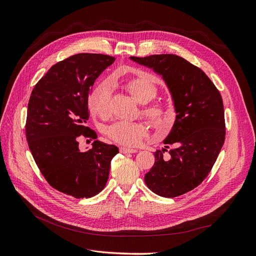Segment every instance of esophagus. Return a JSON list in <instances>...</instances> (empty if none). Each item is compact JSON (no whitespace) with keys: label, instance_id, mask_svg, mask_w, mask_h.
I'll return each instance as SVG.
<instances>
[{"label":"esophagus","instance_id":"34e87169","mask_svg":"<svg viewBox=\"0 0 256 256\" xmlns=\"http://www.w3.org/2000/svg\"><path fill=\"white\" fill-rule=\"evenodd\" d=\"M120 151L124 154H126V153H136V149H130V148H126V147H120Z\"/></svg>","mask_w":256,"mask_h":256}]
</instances>
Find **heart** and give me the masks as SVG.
Instances as JSON below:
<instances>
[{
	"mask_svg": "<svg viewBox=\"0 0 256 256\" xmlns=\"http://www.w3.org/2000/svg\"><path fill=\"white\" fill-rule=\"evenodd\" d=\"M116 84V82H112ZM124 88L138 103L147 104L157 96V88L147 78H134L122 84ZM110 88L106 84L97 86L88 99L90 112L106 118L109 113ZM143 114L150 122L159 130L168 128L174 120V111L164 104L154 103L146 105ZM105 134L114 142L124 146H136L147 134V126L142 122H115L108 126Z\"/></svg>",
	"mask_w": 256,
	"mask_h": 256,
	"instance_id": "heart-1",
	"label": "heart"
}]
</instances>
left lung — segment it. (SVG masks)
<instances>
[{
    "label": "left lung",
    "mask_w": 256,
    "mask_h": 256,
    "mask_svg": "<svg viewBox=\"0 0 256 256\" xmlns=\"http://www.w3.org/2000/svg\"><path fill=\"white\" fill-rule=\"evenodd\" d=\"M161 76L174 102L176 120L164 138L166 150L154 153L155 162L145 174L147 187L155 194L174 198L187 193L208 176L224 142L222 99L203 70L174 54L130 57Z\"/></svg>",
    "instance_id": "left-lung-1"
}]
</instances>
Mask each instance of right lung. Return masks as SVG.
<instances>
[{
  "label": "right lung",
  "mask_w": 256,
  "mask_h": 256,
  "mask_svg": "<svg viewBox=\"0 0 256 256\" xmlns=\"http://www.w3.org/2000/svg\"><path fill=\"white\" fill-rule=\"evenodd\" d=\"M115 58L80 53L53 65L34 86L26 126L30 150L52 187L74 198L99 194L108 180L118 148L96 140L80 152L78 138H97L86 126L88 96L99 76Z\"/></svg>",
  "instance_id": "1"
}]
</instances>
